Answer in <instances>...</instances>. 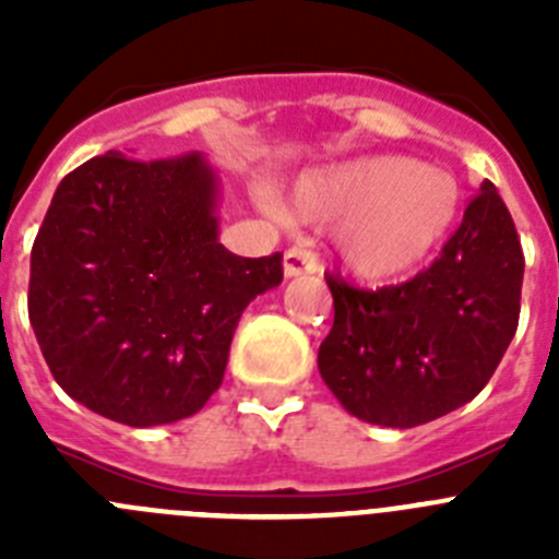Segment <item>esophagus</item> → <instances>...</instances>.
Listing matches in <instances>:
<instances>
[{
	"label": "esophagus",
	"instance_id": "1",
	"mask_svg": "<svg viewBox=\"0 0 559 559\" xmlns=\"http://www.w3.org/2000/svg\"><path fill=\"white\" fill-rule=\"evenodd\" d=\"M319 269V260L310 249L305 246H294L283 254V271L285 276H302V274H313Z\"/></svg>",
	"mask_w": 559,
	"mask_h": 559
}]
</instances>
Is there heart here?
<instances>
[{
	"instance_id": "heart-1",
	"label": "heart",
	"mask_w": 559,
	"mask_h": 559,
	"mask_svg": "<svg viewBox=\"0 0 559 559\" xmlns=\"http://www.w3.org/2000/svg\"><path fill=\"white\" fill-rule=\"evenodd\" d=\"M290 204L305 221H341V263L367 280H386L442 243L456 221L459 185L442 167L406 156H364L305 173Z\"/></svg>"
}]
</instances>
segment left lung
Segmentation results:
<instances>
[{
    "label": "left lung",
    "mask_w": 559,
    "mask_h": 559,
    "mask_svg": "<svg viewBox=\"0 0 559 559\" xmlns=\"http://www.w3.org/2000/svg\"><path fill=\"white\" fill-rule=\"evenodd\" d=\"M333 330L319 372L353 417L414 428L471 403L518 330L523 251L496 185L484 181L431 269L403 285L328 276Z\"/></svg>",
    "instance_id": "left-lung-1"
}]
</instances>
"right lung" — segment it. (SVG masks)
I'll return each mask as SVG.
<instances>
[{"label": "right lung", "instance_id": "add662e5", "mask_svg": "<svg viewBox=\"0 0 559 559\" xmlns=\"http://www.w3.org/2000/svg\"><path fill=\"white\" fill-rule=\"evenodd\" d=\"M204 153L108 151L58 185L29 254V324L72 400L131 428L192 417L218 392L237 322L283 283V254L218 240Z\"/></svg>", "mask_w": 559, "mask_h": 559}]
</instances>
